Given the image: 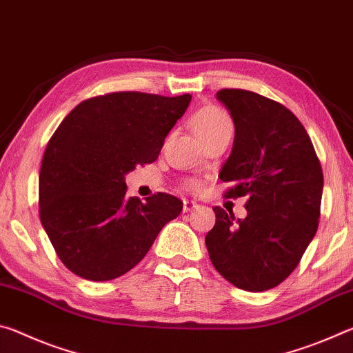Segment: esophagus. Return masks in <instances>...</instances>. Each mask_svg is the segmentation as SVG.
Wrapping results in <instances>:
<instances>
[{"label":"esophagus","instance_id":"esophagus-1","mask_svg":"<svg viewBox=\"0 0 353 353\" xmlns=\"http://www.w3.org/2000/svg\"><path fill=\"white\" fill-rule=\"evenodd\" d=\"M196 207H198V204H196V202L183 201V212H185V213H188V212H191V210H193V208H196Z\"/></svg>","mask_w":353,"mask_h":353}]
</instances>
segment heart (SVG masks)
<instances>
[{
  "mask_svg": "<svg viewBox=\"0 0 353 353\" xmlns=\"http://www.w3.org/2000/svg\"><path fill=\"white\" fill-rule=\"evenodd\" d=\"M193 124L196 134L199 137H205L208 134L216 132L218 129L232 126V121L224 110H221L214 105H208L196 113L193 118ZM190 185L191 187H198V182H190Z\"/></svg>",
  "mask_w": 353,
  "mask_h": 353,
  "instance_id": "obj_1",
  "label": "heart"
}]
</instances>
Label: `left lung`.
<instances>
[{"label": "left lung", "instance_id": "obj_1", "mask_svg": "<svg viewBox=\"0 0 353 353\" xmlns=\"http://www.w3.org/2000/svg\"><path fill=\"white\" fill-rule=\"evenodd\" d=\"M216 98L235 124L219 179L234 183L227 198L246 196L248 216L214 207L207 250L236 288L266 291L296 270L316 235L324 176L305 128L285 105L241 88H223Z\"/></svg>", "mask_w": 353, "mask_h": 353}]
</instances>
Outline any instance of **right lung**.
<instances>
[{
    "label": "right lung",
    "instance_id": "1",
    "mask_svg": "<svg viewBox=\"0 0 353 353\" xmlns=\"http://www.w3.org/2000/svg\"><path fill=\"white\" fill-rule=\"evenodd\" d=\"M191 94L117 92L82 101L48 141L39 176L41 225L68 270L105 282L143 260L183 202L126 194L124 176L152 163Z\"/></svg>",
    "mask_w": 353,
    "mask_h": 353
}]
</instances>
